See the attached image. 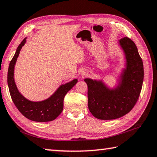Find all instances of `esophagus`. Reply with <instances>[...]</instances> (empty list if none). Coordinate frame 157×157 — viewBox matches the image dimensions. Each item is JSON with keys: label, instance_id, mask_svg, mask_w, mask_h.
I'll return each mask as SVG.
<instances>
[{"label": "esophagus", "instance_id": "34e87169", "mask_svg": "<svg viewBox=\"0 0 157 157\" xmlns=\"http://www.w3.org/2000/svg\"><path fill=\"white\" fill-rule=\"evenodd\" d=\"M80 75H81L82 76H85L87 75V70H81V72H80Z\"/></svg>", "mask_w": 157, "mask_h": 157}]
</instances>
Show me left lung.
Instances as JSON below:
<instances>
[{"label":"left lung","instance_id":"8db88e82","mask_svg":"<svg viewBox=\"0 0 157 157\" xmlns=\"http://www.w3.org/2000/svg\"><path fill=\"white\" fill-rule=\"evenodd\" d=\"M124 53V67L116 84L111 87L103 79H84L87 85L88 108L96 118L110 120L120 118L133 108L144 81V66L135 44L128 37L118 41Z\"/></svg>","mask_w":157,"mask_h":157}]
</instances>
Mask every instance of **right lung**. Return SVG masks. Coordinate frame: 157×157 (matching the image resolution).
<instances>
[{
  "mask_svg": "<svg viewBox=\"0 0 157 157\" xmlns=\"http://www.w3.org/2000/svg\"><path fill=\"white\" fill-rule=\"evenodd\" d=\"M26 37L20 44L9 66L7 83L10 95L14 105L25 117L34 122H50L55 120L61 114L63 109L64 97L76 84L78 80L75 78L61 85L51 96L44 100L32 101L25 98L16 86L14 80V68L20 52L26 42Z\"/></svg>",
  "mask_w": 157,
  "mask_h": 157,
  "instance_id": "right-lung-1",
  "label": "right lung"
}]
</instances>
